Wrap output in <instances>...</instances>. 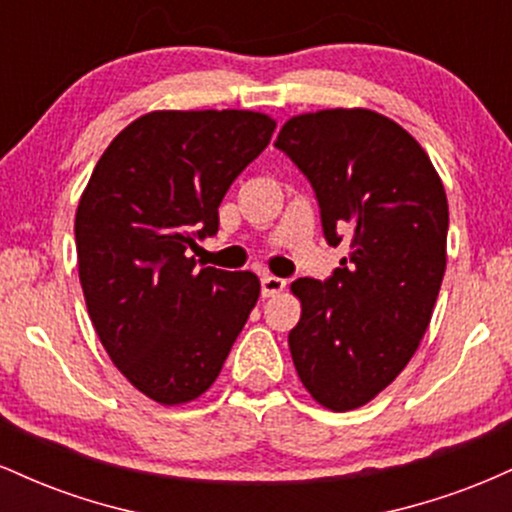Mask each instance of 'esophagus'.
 Segmentation results:
<instances>
[{"label":"esophagus","mask_w":512,"mask_h":512,"mask_svg":"<svg viewBox=\"0 0 512 512\" xmlns=\"http://www.w3.org/2000/svg\"><path fill=\"white\" fill-rule=\"evenodd\" d=\"M286 289V281L284 279H279V276H264L262 279V296L264 298H274V296H279L281 291Z\"/></svg>","instance_id":"esophagus-1"}]
</instances>
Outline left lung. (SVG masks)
Listing matches in <instances>:
<instances>
[{"label":"left lung","instance_id":"1","mask_svg":"<svg viewBox=\"0 0 512 512\" xmlns=\"http://www.w3.org/2000/svg\"><path fill=\"white\" fill-rule=\"evenodd\" d=\"M276 149L303 170L327 243L349 255L327 281L296 279L289 332L298 378L317 404L349 411L402 373L431 322L448 262V197L404 127L366 108L296 115Z\"/></svg>","mask_w":512,"mask_h":512}]
</instances>
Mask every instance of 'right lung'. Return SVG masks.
<instances>
[{
    "label": "right lung",
    "instance_id": "right-lung-1",
    "mask_svg": "<svg viewBox=\"0 0 512 512\" xmlns=\"http://www.w3.org/2000/svg\"><path fill=\"white\" fill-rule=\"evenodd\" d=\"M276 122L252 110H154L122 129L93 168L74 219L88 317L117 370L163 407L219 378L260 298L252 272L197 269L231 182Z\"/></svg>",
    "mask_w": 512,
    "mask_h": 512
}]
</instances>
